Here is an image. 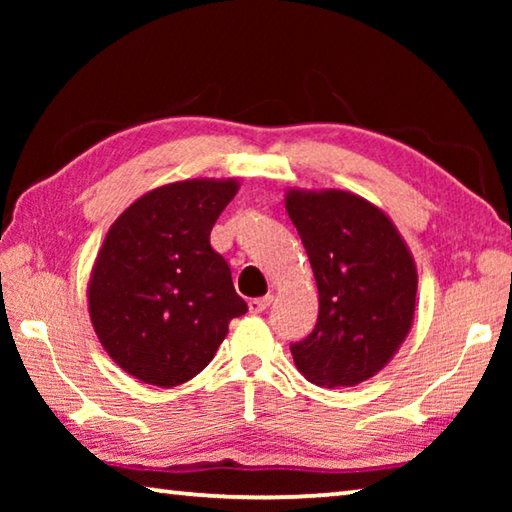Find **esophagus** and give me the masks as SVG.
I'll list each match as a JSON object with an SVG mask.
<instances>
[{
	"label": "esophagus",
	"instance_id": "esophagus-1",
	"mask_svg": "<svg viewBox=\"0 0 512 512\" xmlns=\"http://www.w3.org/2000/svg\"><path fill=\"white\" fill-rule=\"evenodd\" d=\"M273 302V296L271 293H266V296H262V298H253V300H248V309H250V314H262V311L271 305Z\"/></svg>",
	"mask_w": 512,
	"mask_h": 512
}]
</instances>
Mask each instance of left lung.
<instances>
[{
  "label": "left lung",
  "mask_w": 512,
  "mask_h": 512,
  "mask_svg": "<svg viewBox=\"0 0 512 512\" xmlns=\"http://www.w3.org/2000/svg\"><path fill=\"white\" fill-rule=\"evenodd\" d=\"M289 219L318 287V320L291 345L316 386H357L400 350L413 325L418 268L400 232L366 198L341 189H289Z\"/></svg>",
  "instance_id": "left-lung-1"
}]
</instances>
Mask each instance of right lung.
I'll return each mask as SVG.
<instances>
[{"label":"right lung","mask_w":512,"mask_h":512,"mask_svg":"<svg viewBox=\"0 0 512 512\" xmlns=\"http://www.w3.org/2000/svg\"><path fill=\"white\" fill-rule=\"evenodd\" d=\"M239 183L178 180L137 198L110 225L94 259L88 305L94 332L117 366L171 388L214 359L232 318L248 305L210 232Z\"/></svg>","instance_id":"1"}]
</instances>
